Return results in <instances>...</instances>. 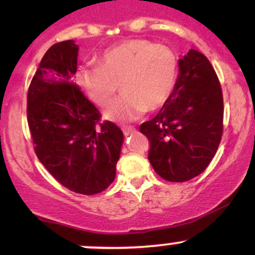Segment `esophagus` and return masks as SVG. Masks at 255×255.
<instances>
[{
    "label": "esophagus",
    "instance_id": "1",
    "mask_svg": "<svg viewBox=\"0 0 255 255\" xmlns=\"http://www.w3.org/2000/svg\"><path fill=\"white\" fill-rule=\"evenodd\" d=\"M122 130H124L125 135L128 136V135H130L131 133H134V131H135V128L131 127V126H124V127H122Z\"/></svg>",
    "mask_w": 255,
    "mask_h": 255
}]
</instances>
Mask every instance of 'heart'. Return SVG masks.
Returning a JSON list of instances; mask_svg holds the SVG:
<instances>
[{
	"label": "heart",
	"instance_id": "heart-1",
	"mask_svg": "<svg viewBox=\"0 0 255 255\" xmlns=\"http://www.w3.org/2000/svg\"><path fill=\"white\" fill-rule=\"evenodd\" d=\"M176 55L165 45L146 39H127L107 49L98 64L79 69L77 80L91 101L107 107L119 85L124 93L110 105L105 118L131 121L166 103L177 81Z\"/></svg>",
	"mask_w": 255,
	"mask_h": 255
}]
</instances>
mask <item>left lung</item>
<instances>
[{
    "mask_svg": "<svg viewBox=\"0 0 255 255\" xmlns=\"http://www.w3.org/2000/svg\"><path fill=\"white\" fill-rule=\"evenodd\" d=\"M178 64L180 74L170 97L153 119L140 126L150 141L151 165L170 182L200 175L223 134V95L212 64L194 49Z\"/></svg>",
    "mask_w": 255,
    "mask_h": 255,
    "instance_id": "obj_1",
    "label": "left lung"
}]
</instances>
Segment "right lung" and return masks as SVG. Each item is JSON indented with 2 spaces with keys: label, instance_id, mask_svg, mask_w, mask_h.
Here are the masks:
<instances>
[{
  "label": "right lung",
  "instance_id": "add662e5",
  "mask_svg": "<svg viewBox=\"0 0 255 255\" xmlns=\"http://www.w3.org/2000/svg\"><path fill=\"white\" fill-rule=\"evenodd\" d=\"M78 45L56 43L45 52L27 92L34 152L55 180L79 194L105 191L116 176L124 133L72 81Z\"/></svg>",
  "mask_w": 255,
  "mask_h": 255
}]
</instances>
